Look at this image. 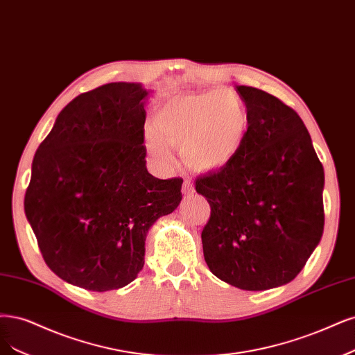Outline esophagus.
Returning <instances> with one entry per match:
<instances>
[{"label": "esophagus", "instance_id": "34e87169", "mask_svg": "<svg viewBox=\"0 0 355 355\" xmlns=\"http://www.w3.org/2000/svg\"><path fill=\"white\" fill-rule=\"evenodd\" d=\"M182 191H183V193L185 195H193V192H195V189H193V183L189 180V179H185V182H183V188H182Z\"/></svg>", "mask_w": 355, "mask_h": 355}]
</instances>
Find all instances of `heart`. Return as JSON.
Here are the masks:
<instances>
[{
	"label": "heart",
	"mask_w": 355,
	"mask_h": 355,
	"mask_svg": "<svg viewBox=\"0 0 355 355\" xmlns=\"http://www.w3.org/2000/svg\"><path fill=\"white\" fill-rule=\"evenodd\" d=\"M248 112L232 91L178 95L158 105L146 148L164 164L173 160L170 146L182 148L185 162L210 172L230 163L248 132Z\"/></svg>",
	"instance_id": "1"
}]
</instances>
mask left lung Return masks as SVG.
I'll use <instances>...</instances> for the list:
<instances>
[{
  "label": "left lung",
  "mask_w": 355,
  "mask_h": 355,
  "mask_svg": "<svg viewBox=\"0 0 355 355\" xmlns=\"http://www.w3.org/2000/svg\"><path fill=\"white\" fill-rule=\"evenodd\" d=\"M236 92L250 119L242 148L195 180L211 207L202 250L223 282L266 291L295 279L319 245L324 172L295 110L252 87Z\"/></svg>",
  "instance_id": "8db88e82"
}]
</instances>
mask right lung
<instances>
[{"mask_svg":"<svg viewBox=\"0 0 355 355\" xmlns=\"http://www.w3.org/2000/svg\"><path fill=\"white\" fill-rule=\"evenodd\" d=\"M146 95L128 82L78 95L33 157L24 213L46 266L71 285H129L144 267L150 227L182 200V178L146 170Z\"/></svg>","mask_w":355,"mask_h":355,"instance_id":"add662e5","label":"right lung"}]
</instances>
